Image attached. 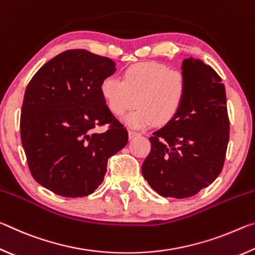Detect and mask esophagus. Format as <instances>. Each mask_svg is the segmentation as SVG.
I'll use <instances>...</instances> for the list:
<instances>
[{
  "label": "esophagus",
  "mask_w": 255,
  "mask_h": 255,
  "mask_svg": "<svg viewBox=\"0 0 255 255\" xmlns=\"http://www.w3.org/2000/svg\"><path fill=\"white\" fill-rule=\"evenodd\" d=\"M129 138H130V139H132V138H135V137H138V136H140V133L139 132H137V131H133V130H129Z\"/></svg>",
  "instance_id": "34e87169"
}]
</instances>
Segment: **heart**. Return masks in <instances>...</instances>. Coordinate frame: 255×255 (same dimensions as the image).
Wrapping results in <instances>:
<instances>
[{"mask_svg":"<svg viewBox=\"0 0 255 255\" xmlns=\"http://www.w3.org/2000/svg\"><path fill=\"white\" fill-rule=\"evenodd\" d=\"M100 91L115 116L138 106L125 122L138 129L172 122L182 108L188 92V79L182 71L171 70L158 62H139L128 66L123 80L106 76Z\"/></svg>","mask_w":255,"mask_h":255,"instance_id":"heart-1","label":"heart"}]
</instances>
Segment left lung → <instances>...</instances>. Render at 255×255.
<instances>
[{
  "instance_id": "left-lung-1",
  "label": "left lung",
  "mask_w": 255,
  "mask_h": 255,
  "mask_svg": "<svg viewBox=\"0 0 255 255\" xmlns=\"http://www.w3.org/2000/svg\"><path fill=\"white\" fill-rule=\"evenodd\" d=\"M188 92L178 116L149 137L141 173L154 191L178 199L197 195L221 174L230 139L225 86L213 67L184 59Z\"/></svg>"
}]
</instances>
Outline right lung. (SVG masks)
Returning <instances> with one entry per match:
<instances>
[{"instance_id": "right-lung-1", "label": "right lung", "mask_w": 255, "mask_h": 255, "mask_svg": "<svg viewBox=\"0 0 255 255\" xmlns=\"http://www.w3.org/2000/svg\"><path fill=\"white\" fill-rule=\"evenodd\" d=\"M115 66L108 57L70 49L47 62L25 89L20 135L30 173L56 195H91L105 179L108 158L127 144L126 128L100 91ZM105 124L107 130L98 133Z\"/></svg>"}]
</instances>
